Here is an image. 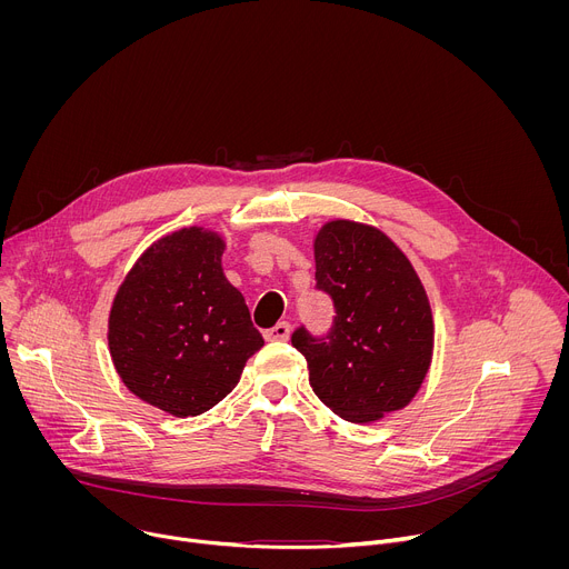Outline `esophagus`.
<instances>
[{"label":"esophagus","instance_id":"esophagus-1","mask_svg":"<svg viewBox=\"0 0 569 569\" xmlns=\"http://www.w3.org/2000/svg\"><path fill=\"white\" fill-rule=\"evenodd\" d=\"M288 338H290V323L288 321H279L277 327L266 331V340L268 342H286Z\"/></svg>","mask_w":569,"mask_h":569}]
</instances>
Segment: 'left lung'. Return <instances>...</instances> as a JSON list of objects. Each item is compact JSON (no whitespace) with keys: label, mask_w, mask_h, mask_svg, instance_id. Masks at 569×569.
Here are the masks:
<instances>
[{"label":"left lung","mask_w":569,"mask_h":569,"mask_svg":"<svg viewBox=\"0 0 569 569\" xmlns=\"http://www.w3.org/2000/svg\"><path fill=\"white\" fill-rule=\"evenodd\" d=\"M317 288L336 303L329 342L295 331L317 398L340 419L376 423L408 408L435 353L428 292L396 242L373 224L336 218L312 238Z\"/></svg>","instance_id":"1"}]
</instances>
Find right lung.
<instances>
[{"mask_svg": "<svg viewBox=\"0 0 569 569\" xmlns=\"http://www.w3.org/2000/svg\"><path fill=\"white\" fill-rule=\"evenodd\" d=\"M227 240L182 227L154 240L123 277L108 315L121 382L178 419L211 410L263 347L246 297L222 272Z\"/></svg>", "mask_w": 569, "mask_h": 569, "instance_id": "obj_1", "label": "right lung"}]
</instances>
